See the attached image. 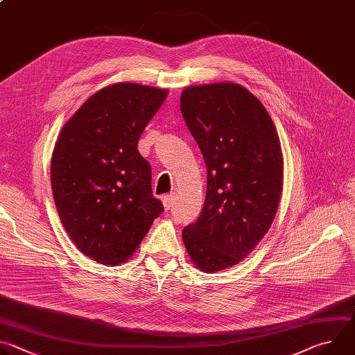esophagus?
<instances>
[{
    "instance_id": "34e87169",
    "label": "esophagus",
    "mask_w": 355,
    "mask_h": 355,
    "mask_svg": "<svg viewBox=\"0 0 355 355\" xmlns=\"http://www.w3.org/2000/svg\"><path fill=\"white\" fill-rule=\"evenodd\" d=\"M174 202H175V193H174V192H173V193L166 195V196H164V199H163L164 209H166V211H170V209H171V207L174 205Z\"/></svg>"
}]
</instances>
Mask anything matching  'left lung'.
Segmentation results:
<instances>
[{"label":"left lung","mask_w":355,"mask_h":355,"mask_svg":"<svg viewBox=\"0 0 355 355\" xmlns=\"http://www.w3.org/2000/svg\"><path fill=\"white\" fill-rule=\"evenodd\" d=\"M181 112L208 170L204 208L182 240L198 268L222 271L244 260L274 220L284 175L279 139L263 104L239 84L188 87Z\"/></svg>","instance_id":"8db88e82"}]
</instances>
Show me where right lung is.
<instances>
[{
  "mask_svg": "<svg viewBox=\"0 0 355 355\" xmlns=\"http://www.w3.org/2000/svg\"><path fill=\"white\" fill-rule=\"evenodd\" d=\"M166 96L155 87L110 85L60 132L50 168L55 204L70 239L99 264L126 261L164 211L137 141Z\"/></svg>",
  "mask_w": 355,
  "mask_h": 355,
  "instance_id": "add662e5",
  "label": "right lung"
}]
</instances>
